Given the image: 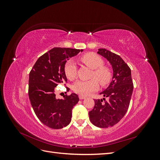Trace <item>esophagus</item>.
I'll use <instances>...</instances> for the list:
<instances>
[{"label": "esophagus", "instance_id": "esophagus-1", "mask_svg": "<svg viewBox=\"0 0 160 160\" xmlns=\"http://www.w3.org/2000/svg\"><path fill=\"white\" fill-rule=\"evenodd\" d=\"M79 98L80 99H85V98H86V97H85V96H83V95H79Z\"/></svg>", "mask_w": 160, "mask_h": 160}]
</instances>
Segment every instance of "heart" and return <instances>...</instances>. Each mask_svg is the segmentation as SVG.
Segmentation results:
<instances>
[{
    "instance_id": "heart-1",
    "label": "heart",
    "mask_w": 160,
    "mask_h": 160,
    "mask_svg": "<svg viewBox=\"0 0 160 160\" xmlns=\"http://www.w3.org/2000/svg\"><path fill=\"white\" fill-rule=\"evenodd\" d=\"M81 61L93 69L91 77L98 79L99 83L105 86L111 80V71L109 67L104 66V61L100 56L94 52H88L81 56ZM65 73L69 79H74L77 74V66L72 60L67 61L65 65ZM95 79L89 81L78 80L72 85V90L81 95H88L99 88L98 82Z\"/></svg>"
}]
</instances>
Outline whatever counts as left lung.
Returning a JSON list of instances; mask_svg holds the SVG:
<instances>
[{"label": "left lung", "mask_w": 160, "mask_h": 160, "mask_svg": "<svg viewBox=\"0 0 160 160\" xmlns=\"http://www.w3.org/2000/svg\"><path fill=\"white\" fill-rule=\"evenodd\" d=\"M98 50V54L107 59L112 66L113 76L108 88L100 93L108 100L95 99L94 108L89 115L95 126L107 128L117 124L127 113L133 83L129 67L122 57L105 49Z\"/></svg>", "instance_id": "1"}]
</instances>
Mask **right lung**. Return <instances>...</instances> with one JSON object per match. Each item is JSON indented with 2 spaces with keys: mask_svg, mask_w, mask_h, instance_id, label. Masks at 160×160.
I'll use <instances>...</instances> for the list:
<instances>
[{
  "mask_svg": "<svg viewBox=\"0 0 160 160\" xmlns=\"http://www.w3.org/2000/svg\"><path fill=\"white\" fill-rule=\"evenodd\" d=\"M83 49L55 47L41 56L29 73L28 97L37 117L46 126L61 129L71 121L72 109L78 103L75 93L65 95L64 99L56 98L55 88L67 83L65 65L67 60ZM67 91L69 88L67 87Z\"/></svg>",
  "mask_w": 160,
  "mask_h": 160,
  "instance_id": "add662e5",
  "label": "right lung"
}]
</instances>
